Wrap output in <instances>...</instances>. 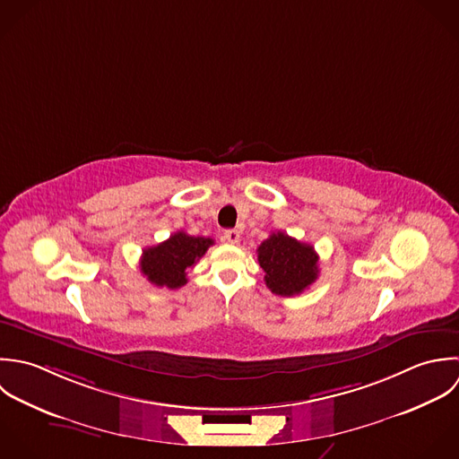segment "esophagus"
<instances>
[{
  "mask_svg": "<svg viewBox=\"0 0 459 459\" xmlns=\"http://www.w3.org/2000/svg\"><path fill=\"white\" fill-rule=\"evenodd\" d=\"M224 240L230 244H238L240 240V231L238 230H226L224 231Z\"/></svg>",
  "mask_w": 459,
  "mask_h": 459,
  "instance_id": "esophagus-1",
  "label": "esophagus"
}]
</instances>
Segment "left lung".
<instances>
[{
	"instance_id": "obj_1",
	"label": "left lung",
	"mask_w": 459,
	"mask_h": 459,
	"mask_svg": "<svg viewBox=\"0 0 459 459\" xmlns=\"http://www.w3.org/2000/svg\"><path fill=\"white\" fill-rule=\"evenodd\" d=\"M265 285L276 296H299L318 278V255L283 231L273 233L256 249Z\"/></svg>"
}]
</instances>
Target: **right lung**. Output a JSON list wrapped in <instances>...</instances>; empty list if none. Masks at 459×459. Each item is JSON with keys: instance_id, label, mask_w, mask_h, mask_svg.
<instances>
[{"instance_id": "obj_1", "label": "right lung", "mask_w": 459, "mask_h": 459, "mask_svg": "<svg viewBox=\"0 0 459 459\" xmlns=\"http://www.w3.org/2000/svg\"><path fill=\"white\" fill-rule=\"evenodd\" d=\"M210 246H213L212 238L178 231L165 242L143 251L141 271L156 287L179 289L186 283V269L194 267Z\"/></svg>"}]
</instances>
